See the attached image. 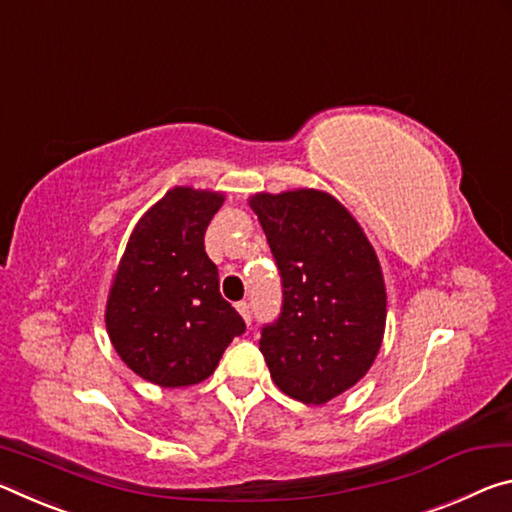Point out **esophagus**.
<instances>
[{"label": "esophagus", "mask_w": 512, "mask_h": 512, "mask_svg": "<svg viewBox=\"0 0 512 512\" xmlns=\"http://www.w3.org/2000/svg\"><path fill=\"white\" fill-rule=\"evenodd\" d=\"M236 308H238V313L242 315V320H245L247 324H251V308H249L247 301H238Z\"/></svg>", "instance_id": "1"}]
</instances>
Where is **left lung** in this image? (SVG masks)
<instances>
[{"mask_svg": "<svg viewBox=\"0 0 512 512\" xmlns=\"http://www.w3.org/2000/svg\"><path fill=\"white\" fill-rule=\"evenodd\" d=\"M281 274V315L261 331L274 383L326 404L370 370L385 331V283L374 247L329 192L301 188L249 199Z\"/></svg>", "mask_w": 512, "mask_h": 512, "instance_id": "left-lung-1", "label": "left lung"}]
</instances>
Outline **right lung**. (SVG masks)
<instances>
[{"mask_svg":"<svg viewBox=\"0 0 512 512\" xmlns=\"http://www.w3.org/2000/svg\"><path fill=\"white\" fill-rule=\"evenodd\" d=\"M222 192L172 188L140 217L117 267L106 331L133 372L161 388L208 379L245 322L220 295L204 233Z\"/></svg>","mask_w":512,"mask_h":512,"instance_id":"1","label":"right lung"}]
</instances>
